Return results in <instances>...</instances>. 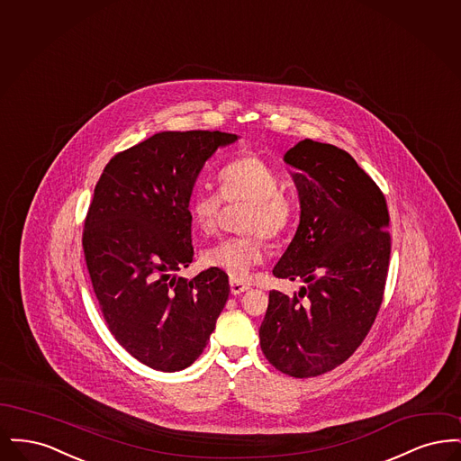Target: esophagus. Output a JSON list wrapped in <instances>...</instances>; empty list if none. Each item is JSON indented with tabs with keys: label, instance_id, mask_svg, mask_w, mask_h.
Instances as JSON below:
<instances>
[{
	"label": "esophagus",
	"instance_id": "34e87169",
	"mask_svg": "<svg viewBox=\"0 0 461 461\" xmlns=\"http://www.w3.org/2000/svg\"><path fill=\"white\" fill-rule=\"evenodd\" d=\"M230 290H231V294L233 295H240L243 292H247L249 290V285H243L240 282H230Z\"/></svg>",
	"mask_w": 461,
	"mask_h": 461
}]
</instances>
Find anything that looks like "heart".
Returning a JSON list of instances; mask_svg holds the SVG:
<instances>
[{"mask_svg": "<svg viewBox=\"0 0 461 461\" xmlns=\"http://www.w3.org/2000/svg\"><path fill=\"white\" fill-rule=\"evenodd\" d=\"M221 194L195 190L188 200V212L198 231L209 235L218 228L222 198L249 202L243 222L247 233L280 239L294 220V205L282 192V177L258 155H243L220 171ZM264 241L259 235L218 241L202 252V264L218 269L233 282H247L254 266L263 263Z\"/></svg>", "mask_w": 461, "mask_h": 461, "instance_id": "obj_1", "label": "heart"}]
</instances>
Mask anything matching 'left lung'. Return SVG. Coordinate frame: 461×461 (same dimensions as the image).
<instances>
[{
  "mask_svg": "<svg viewBox=\"0 0 461 461\" xmlns=\"http://www.w3.org/2000/svg\"><path fill=\"white\" fill-rule=\"evenodd\" d=\"M301 220L276 278L301 280L299 294L269 292L259 329L266 359L295 378L342 365L372 329L391 258L385 197L346 150L312 140L285 157Z\"/></svg>",
  "mask_w": 461,
  "mask_h": 461,
  "instance_id": "obj_1",
  "label": "left lung"
}]
</instances>
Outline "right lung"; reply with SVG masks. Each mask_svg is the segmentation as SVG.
Instances as JSON below:
<instances>
[{
	"instance_id": "1",
	"label": "right lung",
	"mask_w": 461,
	"mask_h": 461,
	"mask_svg": "<svg viewBox=\"0 0 461 461\" xmlns=\"http://www.w3.org/2000/svg\"><path fill=\"white\" fill-rule=\"evenodd\" d=\"M239 140L221 131H162L110 158L83 233L93 290L115 340L158 372L188 368L228 301V276L194 261L188 200L203 164Z\"/></svg>"
}]
</instances>
